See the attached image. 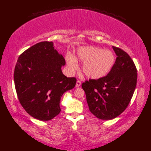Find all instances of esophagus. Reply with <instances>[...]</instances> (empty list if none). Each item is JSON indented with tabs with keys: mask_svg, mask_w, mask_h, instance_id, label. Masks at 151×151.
<instances>
[{
	"mask_svg": "<svg viewBox=\"0 0 151 151\" xmlns=\"http://www.w3.org/2000/svg\"><path fill=\"white\" fill-rule=\"evenodd\" d=\"M81 86V82L79 81H76V88H79Z\"/></svg>",
	"mask_w": 151,
	"mask_h": 151,
	"instance_id": "obj_1",
	"label": "esophagus"
}]
</instances>
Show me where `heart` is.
I'll use <instances>...</instances> for the list:
<instances>
[{
    "instance_id": "1",
    "label": "heart",
    "mask_w": 151,
    "mask_h": 151,
    "mask_svg": "<svg viewBox=\"0 0 151 151\" xmlns=\"http://www.w3.org/2000/svg\"><path fill=\"white\" fill-rule=\"evenodd\" d=\"M76 59L84 63L82 71L88 78L99 79L104 77L111 71L115 63L116 56L111 50L87 46L78 49ZM66 62L71 71L77 68V61L74 57L68 55Z\"/></svg>"
}]
</instances>
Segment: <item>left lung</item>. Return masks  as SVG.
Wrapping results in <instances>:
<instances>
[{
  "instance_id": "1",
  "label": "left lung",
  "mask_w": 151,
  "mask_h": 151,
  "mask_svg": "<svg viewBox=\"0 0 151 151\" xmlns=\"http://www.w3.org/2000/svg\"><path fill=\"white\" fill-rule=\"evenodd\" d=\"M112 48L117 58L111 71L103 78L82 84L89 111L102 120L113 119L123 113L137 83L136 67L130 56L119 48Z\"/></svg>"
}]
</instances>
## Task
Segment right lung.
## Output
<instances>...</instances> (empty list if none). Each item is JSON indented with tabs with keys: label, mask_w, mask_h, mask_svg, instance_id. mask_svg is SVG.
Segmentation results:
<instances>
[{
	"label": "right lung",
	"mask_w": 151,
	"mask_h": 151,
	"mask_svg": "<svg viewBox=\"0 0 151 151\" xmlns=\"http://www.w3.org/2000/svg\"><path fill=\"white\" fill-rule=\"evenodd\" d=\"M65 65L52 41L38 43L19 56L14 70L15 89L22 106L32 117L47 121L60 114L61 97L76 82L75 78L63 74Z\"/></svg>",
	"instance_id": "add662e5"
}]
</instances>
